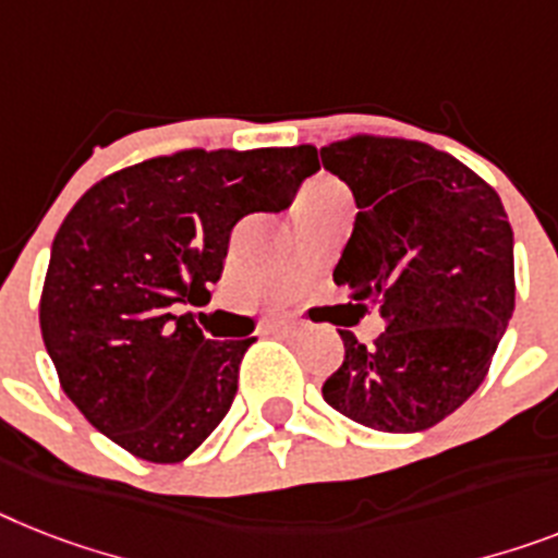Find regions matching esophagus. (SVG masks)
Listing matches in <instances>:
<instances>
[{
  "mask_svg": "<svg viewBox=\"0 0 558 558\" xmlns=\"http://www.w3.org/2000/svg\"><path fill=\"white\" fill-rule=\"evenodd\" d=\"M268 330H274V333H284V336L299 333V330H302V322L290 319V316H282V319L268 322Z\"/></svg>",
  "mask_w": 558,
  "mask_h": 558,
  "instance_id": "esophagus-1",
  "label": "esophagus"
}]
</instances>
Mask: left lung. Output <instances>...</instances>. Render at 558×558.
Masks as SVG:
<instances>
[{
  "instance_id": "8db88e82",
  "label": "left lung",
  "mask_w": 558,
  "mask_h": 558,
  "mask_svg": "<svg viewBox=\"0 0 558 558\" xmlns=\"http://www.w3.org/2000/svg\"><path fill=\"white\" fill-rule=\"evenodd\" d=\"M322 165L359 207L333 282L351 288L356 307L379 305L385 319L373 344L339 330L344 359L322 396L373 430H427L476 393L513 316L505 205L427 142L356 133L322 147Z\"/></svg>"
}]
</instances>
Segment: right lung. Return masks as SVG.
I'll return each instance as SVG.
<instances>
[{
  "label": "right lung",
  "instance_id": "1",
  "mask_svg": "<svg viewBox=\"0 0 558 558\" xmlns=\"http://www.w3.org/2000/svg\"><path fill=\"white\" fill-rule=\"evenodd\" d=\"M313 145L154 156L99 179L53 239L41 339L82 416L136 459L177 464L214 434L253 339H205L177 302L207 296L233 225L282 210Z\"/></svg>",
  "mask_w": 558,
  "mask_h": 558
}]
</instances>
